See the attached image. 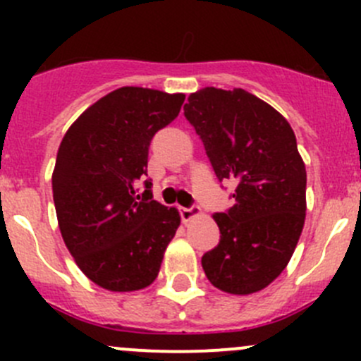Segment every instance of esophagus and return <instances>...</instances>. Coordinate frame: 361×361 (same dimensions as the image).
I'll use <instances>...</instances> for the list:
<instances>
[{"instance_id":"obj_1","label":"esophagus","mask_w":361,"mask_h":361,"mask_svg":"<svg viewBox=\"0 0 361 361\" xmlns=\"http://www.w3.org/2000/svg\"><path fill=\"white\" fill-rule=\"evenodd\" d=\"M201 207H180V214H181V220L187 224V221L194 220V218L201 216Z\"/></svg>"}]
</instances>
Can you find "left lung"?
<instances>
[{
    "label": "left lung",
    "instance_id": "obj_1",
    "mask_svg": "<svg viewBox=\"0 0 361 361\" xmlns=\"http://www.w3.org/2000/svg\"><path fill=\"white\" fill-rule=\"evenodd\" d=\"M183 110L218 180L235 185L234 206L213 214L221 235L204 272L221 292H260L285 271L304 228L307 174L293 129L245 89L204 87Z\"/></svg>",
    "mask_w": 361,
    "mask_h": 361
}]
</instances>
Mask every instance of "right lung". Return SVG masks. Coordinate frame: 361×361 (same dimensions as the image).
Wrapping results in <instances>:
<instances>
[{
	"label": "right lung",
	"instance_id": "obj_1",
	"mask_svg": "<svg viewBox=\"0 0 361 361\" xmlns=\"http://www.w3.org/2000/svg\"><path fill=\"white\" fill-rule=\"evenodd\" d=\"M185 94L120 87L87 108L64 134L52 173L59 231L80 271L110 292H136L157 278L180 227L176 207L154 201L148 147L173 122Z\"/></svg>",
	"mask_w": 361,
	"mask_h": 361
}]
</instances>
